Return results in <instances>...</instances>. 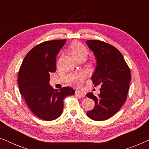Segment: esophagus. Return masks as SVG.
I'll use <instances>...</instances> for the list:
<instances>
[{
	"instance_id": "obj_1",
	"label": "esophagus",
	"mask_w": 149,
	"mask_h": 149,
	"mask_svg": "<svg viewBox=\"0 0 149 149\" xmlns=\"http://www.w3.org/2000/svg\"><path fill=\"white\" fill-rule=\"evenodd\" d=\"M75 95L79 97H81L84 96V93L80 90H76L75 91Z\"/></svg>"
}]
</instances>
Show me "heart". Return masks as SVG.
Segmentation results:
<instances>
[{
	"label": "heart",
	"mask_w": 149,
	"mask_h": 149,
	"mask_svg": "<svg viewBox=\"0 0 149 149\" xmlns=\"http://www.w3.org/2000/svg\"><path fill=\"white\" fill-rule=\"evenodd\" d=\"M70 52L72 58L75 60L79 58L85 59L88 54V50L86 47L79 42H74L71 45L70 47ZM83 79H84V75L79 74L74 77L73 81L77 83H79L83 80Z\"/></svg>",
	"instance_id": "b5f03b06"
}]
</instances>
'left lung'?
<instances>
[{"instance_id": "8db88e82", "label": "left lung", "mask_w": 149, "mask_h": 149, "mask_svg": "<svg viewBox=\"0 0 149 149\" xmlns=\"http://www.w3.org/2000/svg\"><path fill=\"white\" fill-rule=\"evenodd\" d=\"M86 43L93 52L96 66L91 79L95 86L101 85L99 94L87 93L95 102L94 108L87 115L94 121H104L117 113L126 100L131 74L123 55L117 49L98 40H88Z\"/></svg>"}]
</instances>
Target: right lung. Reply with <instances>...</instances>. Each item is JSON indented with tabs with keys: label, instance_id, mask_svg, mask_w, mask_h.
<instances>
[{
	"label": "right lung",
	"instance_id": "1",
	"mask_svg": "<svg viewBox=\"0 0 149 149\" xmlns=\"http://www.w3.org/2000/svg\"><path fill=\"white\" fill-rule=\"evenodd\" d=\"M66 40H53L32 48L18 73L20 93L31 111L40 119L53 121L62 115L64 99L75 93L69 87L57 91L49 85L50 72L56 70V56Z\"/></svg>",
	"mask_w": 149,
	"mask_h": 149
}]
</instances>
